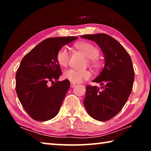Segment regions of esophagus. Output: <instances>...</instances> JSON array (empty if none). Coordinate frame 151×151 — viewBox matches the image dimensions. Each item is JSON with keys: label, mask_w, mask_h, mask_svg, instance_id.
<instances>
[{"label": "esophagus", "mask_w": 151, "mask_h": 151, "mask_svg": "<svg viewBox=\"0 0 151 151\" xmlns=\"http://www.w3.org/2000/svg\"><path fill=\"white\" fill-rule=\"evenodd\" d=\"M75 85H76L75 83H70V87H71V88H73L74 86H75Z\"/></svg>", "instance_id": "1"}]
</instances>
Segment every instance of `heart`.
I'll return each mask as SVG.
<instances>
[{"instance_id":"1","label":"heart","mask_w":151,"mask_h":151,"mask_svg":"<svg viewBox=\"0 0 151 151\" xmlns=\"http://www.w3.org/2000/svg\"><path fill=\"white\" fill-rule=\"evenodd\" d=\"M77 49L90 58L89 63L95 68L99 67V62L97 58L100 54L98 48L89 42H79L76 45ZM70 54L67 47L64 46L61 47L57 53L56 59L58 65L61 66H66L69 62ZM92 76V73L88 70H79L73 68L66 70L64 73V77L72 83H80L83 80H88Z\"/></svg>"}]
</instances>
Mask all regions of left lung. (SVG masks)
Here are the masks:
<instances>
[{
	"label": "left lung",
	"instance_id": "left-lung-1",
	"mask_svg": "<svg viewBox=\"0 0 151 151\" xmlns=\"http://www.w3.org/2000/svg\"><path fill=\"white\" fill-rule=\"evenodd\" d=\"M82 38L97 43L103 51L105 65L93 82L101 88L87 85L84 105L89 115L99 121H109L121 111L133 86L134 68L131 58L120 43L104 33Z\"/></svg>",
	"mask_w": 151,
	"mask_h": 151
}]
</instances>
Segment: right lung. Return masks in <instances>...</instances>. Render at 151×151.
<instances>
[{"instance_id":"add662e5","label":"right lung","mask_w":151,"mask_h":151,"mask_svg":"<svg viewBox=\"0 0 151 151\" xmlns=\"http://www.w3.org/2000/svg\"><path fill=\"white\" fill-rule=\"evenodd\" d=\"M78 38L54 37L42 40L24 56L16 74V91L32 119L48 121L58 114L70 81H58L61 69L56 56L61 47ZM51 82L53 85L49 86Z\"/></svg>"}]
</instances>
